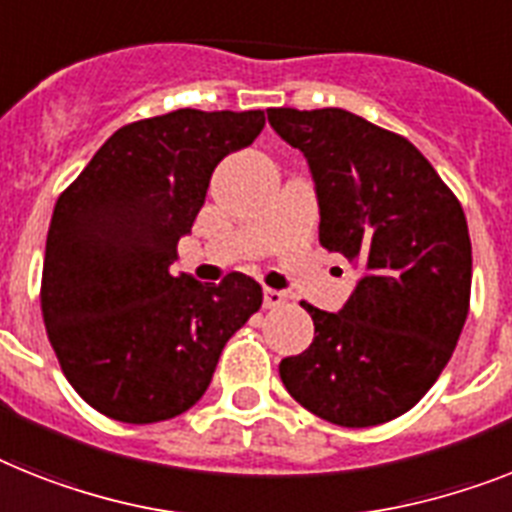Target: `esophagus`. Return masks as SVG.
<instances>
[{"label": "esophagus", "mask_w": 512, "mask_h": 512, "mask_svg": "<svg viewBox=\"0 0 512 512\" xmlns=\"http://www.w3.org/2000/svg\"><path fill=\"white\" fill-rule=\"evenodd\" d=\"M287 303V295L282 290H272V287H266L264 290V306L266 308H280Z\"/></svg>", "instance_id": "1"}]
</instances>
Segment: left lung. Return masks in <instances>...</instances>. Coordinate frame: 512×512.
I'll list each match as a JSON object with an SVG mask.
<instances>
[{"label": "left lung", "instance_id": "8db88e82", "mask_svg": "<svg viewBox=\"0 0 512 512\" xmlns=\"http://www.w3.org/2000/svg\"><path fill=\"white\" fill-rule=\"evenodd\" d=\"M303 151L319 243L363 269L329 314L303 301L314 342L282 358L285 390L329 424L377 426L424 398L453 356L471 301L463 206L408 138L345 109H266Z\"/></svg>", "mask_w": 512, "mask_h": 512}]
</instances>
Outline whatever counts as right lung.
<instances>
[{
  "label": "right lung",
  "mask_w": 512,
  "mask_h": 512,
  "mask_svg": "<svg viewBox=\"0 0 512 512\" xmlns=\"http://www.w3.org/2000/svg\"><path fill=\"white\" fill-rule=\"evenodd\" d=\"M264 112H177L130 122L57 198L41 314L75 392L104 416L156 424L209 387L222 348L261 308L240 272L219 285L172 274L211 172L251 146Z\"/></svg>",
  "instance_id": "obj_1"
}]
</instances>
